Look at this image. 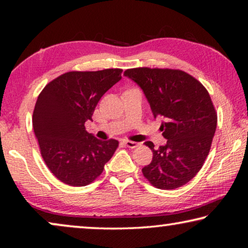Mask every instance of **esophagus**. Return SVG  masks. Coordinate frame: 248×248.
I'll use <instances>...</instances> for the list:
<instances>
[{
	"instance_id": "1",
	"label": "esophagus",
	"mask_w": 248,
	"mask_h": 248,
	"mask_svg": "<svg viewBox=\"0 0 248 248\" xmlns=\"http://www.w3.org/2000/svg\"><path fill=\"white\" fill-rule=\"evenodd\" d=\"M124 144L125 146H128V148H130V149H134V148H137L138 145H139V143H137V142L130 141V140L124 141Z\"/></svg>"
}]
</instances>
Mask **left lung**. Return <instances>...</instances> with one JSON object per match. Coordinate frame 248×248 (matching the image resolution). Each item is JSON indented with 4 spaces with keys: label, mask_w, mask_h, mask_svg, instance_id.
<instances>
[{
    "label": "left lung",
    "mask_w": 248,
    "mask_h": 248,
    "mask_svg": "<svg viewBox=\"0 0 248 248\" xmlns=\"http://www.w3.org/2000/svg\"><path fill=\"white\" fill-rule=\"evenodd\" d=\"M143 91L155 118L163 117L165 145L152 150L153 158L142 169L159 189H175L195 177L207 158L217 129L211 97L198 79L180 70L136 68L124 71Z\"/></svg>",
    "instance_id": "obj_1"
}]
</instances>
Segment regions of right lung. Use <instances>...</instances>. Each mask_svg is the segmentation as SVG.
<instances>
[{
    "label": "right lung",
    "instance_id": "1",
    "mask_svg": "<svg viewBox=\"0 0 248 248\" xmlns=\"http://www.w3.org/2000/svg\"><path fill=\"white\" fill-rule=\"evenodd\" d=\"M121 69L72 71L45 86L32 114V127L46 165L62 183L86 186L103 173L118 141H102L85 123L99 99L121 79Z\"/></svg>",
    "mask_w": 248,
    "mask_h": 248
}]
</instances>
